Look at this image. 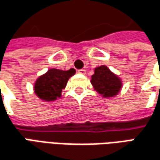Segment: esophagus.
<instances>
[{"mask_svg": "<svg viewBox=\"0 0 160 160\" xmlns=\"http://www.w3.org/2000/svg\"><path fill=\"white\" fill-rule=\"evenodd\" d=\"M78 73H80V74H86V70L85 69H79L78 71H77Z\"/></svg>", "mask_w": 160, "mask_h": 160, "instance_id": "34e87169", "label": "esophagus"}]
</instances>
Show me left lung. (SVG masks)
<instances>
[{
    "instance_id": "8db88e82",
    "label": "left lung",
    "mask_w": 160,
    "mask_h": 160,
    "mask_svg": "<svg viewBox=\"0 0 160 160\" xmlns=\"http://www.w3.org/2000/svg\"><path fill=\"white\" fill-rule=\"evenodd\" d=\"M92 85L96 91L105 98L113 97L119 93L121 88V81L107 68L106 66L96 68L92 76Z\"/></svg>"
}]
</instances>
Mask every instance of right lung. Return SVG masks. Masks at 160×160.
Returning a JSON list of instances; mask_svg holds the SVG:
<instances>
[{
    "mask_svg": "<svg viewBox=\"0 0 160 160\" xmlns=\"http://www.w3.org/2000/svg\"><path fill=\"white\" fill-rule=\"evenodd\" d=\"M74 73L75 70L73 68L68 71L50 69L45 74L39 77L34 84V92L36 95L46 101H52L60 98L68 79Z\"/></svg>",
    "mask_w": 160,
    "mask_h": 160,
    "instance_id": "right-lung-1",
    "label": "right lung"
}]
</instances>
